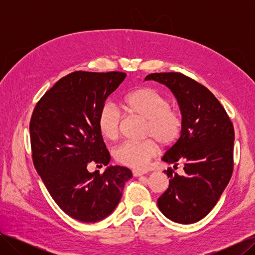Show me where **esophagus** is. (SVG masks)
<instances>
[{"instance_id":"esophagus-1","label":"esophagus","mask_w":255,"mask_h":255,"mask_svg":"<svg viewBox=\"0 0 255 255\" xmlns=\"http://www.w3.org/2000/svg\"><path fill=\"white\" fill-rule=\"evenodd\" d=\"M146 171H142V170H133V175L134 176H140V175H143L145 174Z\"/></svg>"}]
</instances>
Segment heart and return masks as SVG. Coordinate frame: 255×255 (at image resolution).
Wrapping results in <instances>:
<instances>
[{
  "label": "heart",
  "instance_id": "obj_1",
  "mask_svg": "<svg viewBox=\"0 0 255 255\" xmlns=\"http://www.w3.org/2000/svg\"><path fill=\"white\" fill-rule=\"evenodd\" d=\"M122 106L127 112L146 121L145 137H152L161 146H170L179 139L183 129V117L179 110L172 109L167 97L151 87H140L128 94ZM121 113L112 104L100 111L98 128L109 140L117 139L120 134ZM157 145L153 139L128 140L114 150V157L132 168L144 167L156 154Z\"/></svg>",
  "mask_w": 255,
  "mask_h": 255
}]
</instances>
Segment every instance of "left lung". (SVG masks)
Wrapping results in <instances>:
<instances>
[{
  "instance_id": "1",
  "label": "left lung",
  "mask_w": 255,
  "mask_h": 255,
  "mask_svg": "<svg viewBox=\"0 0 255 255\" xmlns=\"http://www.w3.org/2000/svg\"><path fill=\"white\" fill-rule=\"evenodd\" d=\"M172 91L183 117L182 134L161 158L184 164L185 174L164 171L169 187L157 200L168 219L190 225L204 218L218 202L233 172L234 128L227 112L203 85L177 72L152 73L144 81Z\"/></svg>"
}]
</instances>
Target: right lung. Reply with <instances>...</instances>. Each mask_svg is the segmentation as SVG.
I'll use <instances>...</instances> for the list:
<instances>
[{
  "mask_svg": "<svg viewBox=\"0 0 255 255\" xmlns=\"http://www.w3.org/2000/svg\"><path fill=\"white\" fill-rule=\"evenodd\" d=\"M123 72L75 71L64 76L37 103L29 122L37 172L56 204L70 217L97 222L110 216L133 176L128 168L109 166L89 172L94 160H111L98 117L106 99L125 81Z\"/></svg>",
  "mask_w": 255,
  "mask_h": 255,
  "instance_id": "1",
  "label": "right lung"
}]
</instances>
